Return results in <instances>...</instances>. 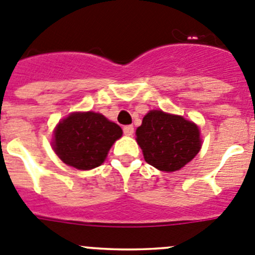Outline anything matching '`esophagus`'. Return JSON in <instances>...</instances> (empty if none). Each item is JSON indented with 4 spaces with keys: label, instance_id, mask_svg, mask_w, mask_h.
Instances as JSON below:
<instances>
[{
    "label": "esophagus",
    "instance_id": "34e87169",
    "mask_svg": "<svg viewBox=\"0 0 255 255\" xmlns=\"http://www.w3.org/2000/svg\"><path fill=\"white\" fill-rule=\"evenodd\" d=\"M124 134L128 135V136H131L132 134H134V126L132 125H126L124 126Z\"/></svg>",
    "mask_w": 255,
    "mask_h": 255
}]
</instances>
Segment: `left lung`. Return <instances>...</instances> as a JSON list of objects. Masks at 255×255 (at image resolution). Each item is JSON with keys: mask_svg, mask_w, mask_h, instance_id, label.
Masks as SVG:
<instances>
[{"mask_svg": "<svg viewBox=\"0 0 255 255\" xmlns=\"http://www.w3.org/2000/svg\"><path fill=\"white\" fill-rule=\"evenodd\" d=\"M136 141L147 164L161 171H176L195 157L202 139L199 128L183 116L151 110L136 129Z\"/></svg>", "mask_w": 255, "mask_h": 255, "instance_id": "8db88e82", "label": "left lung"}]
</instances>
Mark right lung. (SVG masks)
<instances>
[{
    "label": "right lung",
    "mask_w": 255,
    "mask_h": 255,
    "mask_svg": "<svg viewBox=\"0 0 255 255\" xmlns=\"http://www.w3.org/2000/svg\"><path fill=\"white\" fill-rule=\"evenodd\" d=\"M123 130L118 124L94 111L72 113L57 124L52 147L57 156L79 170H90L105 161Z\"/></svg>",
    "instance_id": "1"
}]
</instances>
